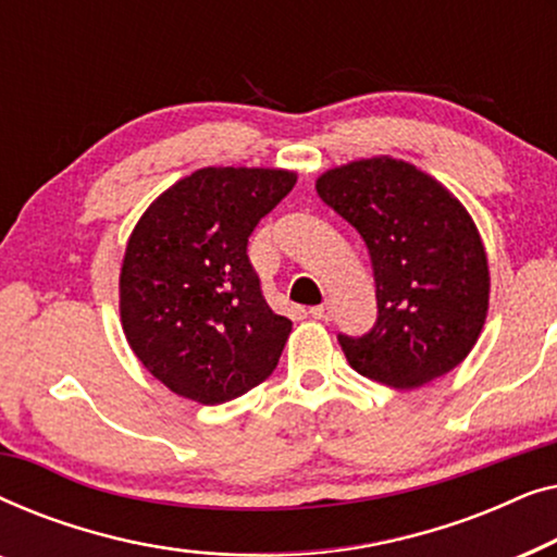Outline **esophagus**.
<instances>
[{"label":"esophagus","mask_w":557,"mask_h":557,"mask_svg":"<svg viewBox=\"0 0 557 557\" xmlns=\"http://www.w3.org/2000/svg\"><path fill=\"white\" fill-rule=\"evenodd\" d=\"M309 314L314 317V319H322V322H332L334 309H332L330 301H324V304H319V307H311Z\"/></svg>","instance_id":"esophagus-1"}]
</instances>
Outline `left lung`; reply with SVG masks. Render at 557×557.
<instances>
[{"label":"left lung","instance_id":"1","mask_svg":"<svg viewBox=\"0 0 557 557\" xmlns=\"http://www.w3.org/2000/svg\"><path fill=\"white\" fill-rule=\"evenodd\" d=\"M317 193L362 235L375 273V326L337 337L347 362L400 391L454 370L476 345L490 309V265L463 205L391 157L324 172Z\"/></svg>","mask_w":557,"mask_h":557}]
</instances>
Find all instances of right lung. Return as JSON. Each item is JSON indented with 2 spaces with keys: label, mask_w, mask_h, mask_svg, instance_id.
I'll use <instances>...</instances> for the list:
<instances>
[{
  "label": "right lung",
  "mask_w": 557,
  "mask_h": 557,
  "mask_svg": "<svg viewBox=\"0 0 557 557\" xmlns=\"http://www.w3.org/2000/svg\"><path fill=\"white\" fill-rule=\"evenodd\" d=\"M296 174L205 166L159 195L121 265V324L151 375L202 406L233 400L276 370L292 332L248 258L261 218Z\"/></svg>",
  "instance_id": "right-lung-1"
}]
</instances>
